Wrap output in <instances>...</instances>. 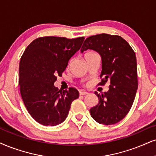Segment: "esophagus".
<instances>
[{"instance_id":"esophagus-1","label":"esophagus","mask_w":156,"mask_h":156,"mask_svg":"<svg viewBox=\"0 0 156 156\" xmlns=\"http://www.w3.org/2000/svg\"><path fill=\"white\" fill-rule=\"evenodd\" d=\"M87 93H88L87 92L83 91V90H82V91H80V95H87Z\"/></svg>"}]
</instances>
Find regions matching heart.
<instances>
[{"label": "heart", "instance_id": "b5f03b06", "mask_svg": "<svg viewBox=\"0 0 156 156\" xmlns=\"http://www.w3.org/2000/svg\"><path fill=\"white\" fill-rule=\"evenodd\" d=\"M94 53V52H87V53H85V55L90 54V53Z\"/></svg>", "mask_w": 156, "mask_h": 156}]
</instances>
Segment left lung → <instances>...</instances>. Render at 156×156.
<instances>
[{
	"mask_svg": "<svg viewBox=\"0 0 156 156\" xmlns=\"http://www.w3.org/2000/svg\"><path fill=\"white\" fill-rule=\"evenodd\" d=\"M87 49L100 53L102 59L101 82H110L108 92L95 94L98 104L90 108L94 120L111 125L122 120L131 109L138 87L135 53L127 42L119 35L99 34L84 40L81 52Z\"/></svg>",
	"mask_w": 156,
	"mask_h": 156,
	"instance_id": "left-lung-1",
	"label": "left lung"
}]
</instances>
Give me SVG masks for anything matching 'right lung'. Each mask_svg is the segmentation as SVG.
<instances>
[{"instance_id": "add662e5", "label": "right lung", "mask_w": 156, "mask_h": 156, "mask_svg": "<svg viewBox=\"0 0 156 156\" xmlns=\"http://www.w3.org/2000/svg\"><path fill=\"white\" fill-rule=\"evenodd\" d=\"M84 37H38L27 46L20 59V93L27 110L44 126H56L66 119L72 101L79 98L74 87L63 92L54 86L57 76L79 51Z\"/></svg>"}]
</instances>
